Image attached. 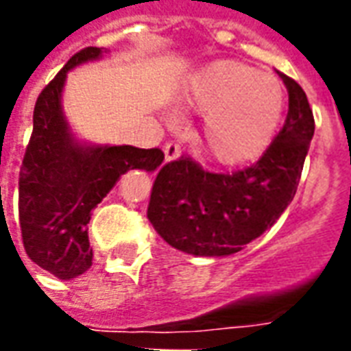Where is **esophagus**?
Here are the masks:
<instances>
[{
	"mask_svg": "<svg viewBox=\"0 0 351 351\" xmlns=\"http://www.w3.org/2000/svg\"><path fill=\"white\" fill-rule=\"evenodd\" d=\"M163 152H165V160L167 161H175L180 158V146L176 143H167L163 146Z\"/></svg>",
	"mask_w": 351,
	"mask_h": 351,
	"instance_id": "obj_1",
	"label": "esophagus"
}]
</instances>
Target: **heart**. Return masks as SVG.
<instances>
[{
	"label": "heart",
	"mask_w": 351,
	"mask_h": 351,
	"mask_svg": "<svg viewBox=\"0 0 351 351\" xmlns=\"http://www.w3.org/2000/svg\"><path fill=\"white\" fill-rule=\"evenodd\" d=\"M182 107L203 118L199 146L221 167H241L263 156L286 108L278 77L252 65L220 60L197 71L182 93ZM180 116L169 114L176 123Z\"/></svg>",
	"instance_id": "b5f03b06"
}]
</instances>
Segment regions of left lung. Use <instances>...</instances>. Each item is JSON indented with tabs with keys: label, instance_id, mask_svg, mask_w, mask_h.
I'll list each match as a JSON object with an SVG mask.
<instances>
[{
	"label": "left lung",
	"instance_id": "left-lung-1",
	"mask_svg": "<svg viewBox=\"0 0 351 351\" xmlns=\"http://www.w3.org/2000/svg\"><path fill=\"white\" fill-rule=\"evenodd\" d=\"M276 73L289 95L286 122L252 167L214 175L182 158L160 169L148 220L176 250L195 258L237 254L271 229L291 203L314 137V116L302 88Z\"/></svg>",
	"mask_w": 351,
	"mask_h": 351
}]
</instances>
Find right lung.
<instances>
[{"label": "right lung", "mask_w": 351, "mask_h": 351, "mask_svg": "<svg viewBox=\"0 0 351 351\" xmlns=\"http://www.w3.org/2000/svg\"><path fill=\"white\" fill-rule=\"evenodd\" d=\"M107 49L88 47L65 64L37 97L34 133L22 161L19 213L24 248L32 261L60 280L92 267L88 223L92 210L118 178L141 169L154 173L163 163L160 148L97 145L80 138L64 112L67 73L97 62Z\"/></svg>", "instance_id": "obj_1"}]
</instances>
